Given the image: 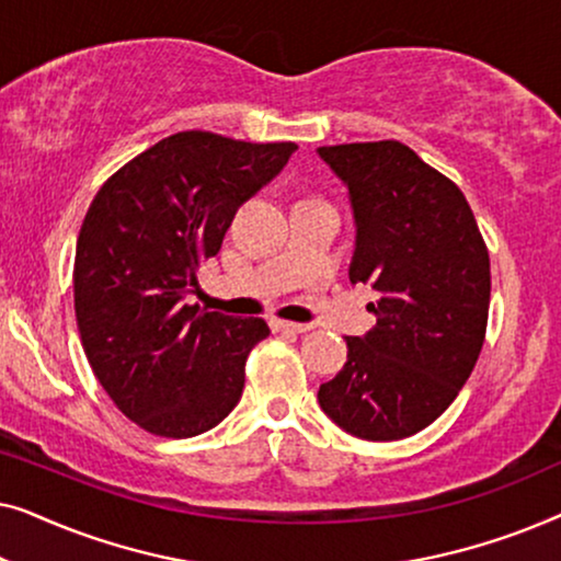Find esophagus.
Returning <instances> with one entry per match:
<instances>
[{
    "instance_id": "esophagus-1",
    "label": "esophagus",
    "mask_w": 561,
    "mask_h": 561,
    "mask_svg": "<svg viewBox=\"0 0 561 561\" xmlns=\"http://www.w3.org/2000/svg\"><path fill=\"white\" fill-rule=\"evenodd\" d=\"M271 324L275 332H294V334H306L311 329V324H296V321H283V319H273Z\"/></svg>"
}]
</instances>
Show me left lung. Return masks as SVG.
I'll return each mask as SVG.
<instances>
[{"label": "left lung", "instance_id": "obj_1", "mask_svg": "<svg viewBox=\"0 0 561 561\" xmlns=\"http://www.w3.org/2000/svg\"><path fill=\"white\" fill-rule=\"evenodd\" d=\"M355 211L352 283L378 290L375 324L319 388L344 432L396 442L434 424L470 378L488 329L490 255L455 181L398 140L319 148Z\"/></svg>", "mask_w": 561, "mask_h": 561}]
</instances>
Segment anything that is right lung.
<instances>
[{"label":"right lung","instance_id":"obj_1","mask_svg":"<svg viewBox=\"0 0 561 561\" xmlns=\"http://www.w3.org/2000/svg\"><path fill=\"white\" fill-rule=\"evenodd\" d=\"M296 142H244L188 129L129 160L96 191L73 263L87 359L145 432L188 439L240 401L263 319L186 304L234 211L288 163Z\"/></svg>","mask_w":561,"mask_h":561}]
</instances>
